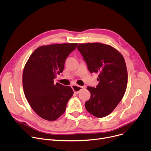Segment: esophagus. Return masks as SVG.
I'll use <instances>...</instances> for the list:
<instances>
[{"instance_id":"34e87169","label":"esophagus","mask_w":151,"mask_h":151,"mask_svg":"<svg viewBox=\"0 0 151 151\" xmlns=\"http://www.w3.org/2000/svg\"><path fill=\"white\" fill-rule=\"evenodd\" d=\"M72 87L74 91V93L76 94H78L81 90H82L85 88V87H83V86H79L78 85H72Z\"/></svg>"}]
</instances>
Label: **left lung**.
Listing matches in <instances>:
<instances>
[{"label": "left lung", "mask_w": 151, "mask_h": 151, "mask_svg": "<svg viewBox=\"0 0 151 151\" xmlns=\"http://www.w3.org/2000/svg\"><path fill=\"white\" fill-rule=\"evenodd\" d=\"M82 54L91 73L99 74L96 87H88L90 100L85 103L87 111L97 118L109 115L124 97L128 73L125 60L115 48L101 43L79 44Z\"/></svg>", "instance_id": "obj_1"}]
</instances>
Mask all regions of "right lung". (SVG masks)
<instances>
[{
	"label": "right lung",
	"mask_w": 151,
	"mask_h": 151,
	"mask_svg": "<svg viewBox=\"0 0 151 151\" xmlns=\"http://www.w3.org/2000/svg\"><path fill=\"white\" fill-rule=\"evenodd\" d=\"M78 44H52L38 47L30 56L24 68L23 87L32 109L42 118L54 121L66 111L73 91L69 86L54 83L62 73L64 63Z\"/></svg>",
	"instance_id": "add662e5"
}]
</instances>
